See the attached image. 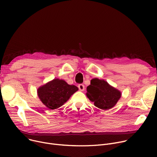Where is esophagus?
Wrapping results in <instances>:
<instances>
[{
    "mask_svg": "<svg viewBox=\"0 0 157 157\" xmlns=\"http://www.w3.org/2000/svg\"><path fill=\"white\" fill-rule=\"evenodd\" d=\"M78 88L79 89V90H81V91H83L85 89V86L83 84H79V85H78Z\"/></svg>",
    "mask_w": 157,
    "mask_h": 157,
    "instance_id": "1",
    "label": "esophagus"
}]
</instances>
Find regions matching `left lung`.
Instances as JSON below:
<instances>
[{
	"instance_id": "left-lung-1",
	"label": "left lung",
	"mask_w": 157,
	"mask_h": 157,
	"mask_svg": "<svg viewBox=\"0 0 157 157\" xmlns=\"http://www.w3.org/2000/svg\"><path fill=\"white\" fill-rule=\"evenodd\" d=\"M86 95L97 108L108 110L116 105L121 97L119 90L111 86L106 81L92 79L86 88Z\"/></svg>"
}]
</instances>
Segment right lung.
Here are the masks:
<instances>
[{"label": "right lung", "mask_w": 157, "mask_h": 157, "mask_svg": "<svg viewBox=\"0 0 157 157\" xmlns=\"http://www.w3.org/2000/svg\"><path fill=\"white\" fill-rule=\"evenodd\" d=\"M78 90L75 85H69L63 80L54 79L37 90L38 96L48 108L55 109L67 102Z\"/></svg>", "instance_id": "obj_1"}]
</instances>
